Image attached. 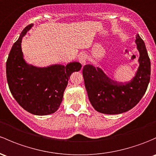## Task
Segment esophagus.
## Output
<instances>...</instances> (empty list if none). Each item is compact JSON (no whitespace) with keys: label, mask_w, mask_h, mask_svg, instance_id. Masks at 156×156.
I'll use <instances>...</instances> for the list:
<instances>
[{"label":"esophagus","mask_w":156,"mask_h":156,"mask_svg":"<svg viewBox=\"0 0 156 156\" xmlns=\"http://www.w3.org/2000/svg\"><path fill=\"white\" fill-rule=\"evenodd\" d=\"M87 57L86 54H81L79 56V58H78V60H79L80 63H81L83 66L86 64L87 63Z\"/></svg>","instance_id":"34e87169"}]
</instances>
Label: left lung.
I'll list each match as a JSON object with an SVG mask.
<instances>
[{
	"label": "left lung",
	"instance_id": "left-lung-1",
	"mask_svg": "<svg viewBox=\"0 0 156 156\" xmlns=\"http://www.w3.org/2000/svg\"><path fill=\"white\" fill-rule=\"evenodd\" d=\"M140 57L135 75L129 82H118L109 78L99 67L85 65L83 77L88 98L98 112L119 114L134 108L145 94L150 80V60L144 40L136 35Z\"/></svg>",
	"mask_w": 156,
	"mask_h": 156
}]
</instances>
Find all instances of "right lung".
Listing matches in <instances>:
<instances>
[{
    "instance_id": "obj_1",
    "label": "right lung",
    "mask_w": 156,
    "mask_h": 156,
    "mask_svg": "<svg viewBox=\"0 0 156 156\" xmlns=\"http://www.w3.org/2000/svg\"><path fill=\"white\" fill-rule=\"evenodd\" d=\"M33 26L27 25L13 44L6 61V78L9 90L21 107L34 115H48L60 107L70 75L81 70V64L72 62L66 66L37 67L26 63L22 41Z\"/></svg>"
}]
</instances>
